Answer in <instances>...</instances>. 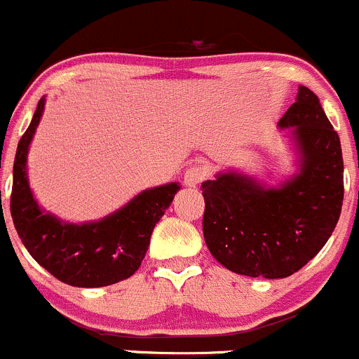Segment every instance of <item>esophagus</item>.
Instances as JSON below:
<instances>
[{
    "instance_id": "esophagus-1",
    "label": "esophagus",
    "mask_w": 359,
    "mask_h": 359,
    "mask_svg": "<svg viewBox=\"0 0 359 359\" xmlns=\"http://www.w3.org/2000/svg\"><path fill=\"white\" fill-rule=\"evenodd\" d=\"M206 176V167H204L203 163H194V165H190L189 169H187L185 176H183V183H185L187 187H197Z\"/></svg>"
}]
</instances>
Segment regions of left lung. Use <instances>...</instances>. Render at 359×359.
<instances>
[{"instance_id":"obj_1","label":"left lung","mask_w":359,"mask_h":359,"mask_svg":"<svg viewBox=\"0 0 359 359\" xmlns=\"http://www.w3.org/2000/svg\"><path fill=\"white\" fill-rule=\"evenodd\" d=\"M278 128L296 153V170L287 180L268 187L250 174L222 170L201 187L204 241L238 275L296 273L326 245L342 211V148L316 93L299 86Z\"/></svg>"}]
</instances>
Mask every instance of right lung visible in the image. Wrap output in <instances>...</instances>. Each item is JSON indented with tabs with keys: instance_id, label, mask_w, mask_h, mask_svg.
<instances>
[{
	"instance_id": "right-lung-1",
	"label": "right lung",
	"mask_w": 359,
	"mask_h": 359,
	"mask_svg": "<svg viewBox=\"0 0 359 359\" xmlns=\"http://www.w3.org/2000/svg\"><path fill=\"white\" fill-rule=\"evenodd\" d=\"M40 98L17 146L10 213L26 250L50 275L74 287H104L134 275L149 247L153 229L180 190V183L153 187L95 222L74 224L46 211L32 192L28 151L42 119Z\"/></svg>"
}]
</instances>
